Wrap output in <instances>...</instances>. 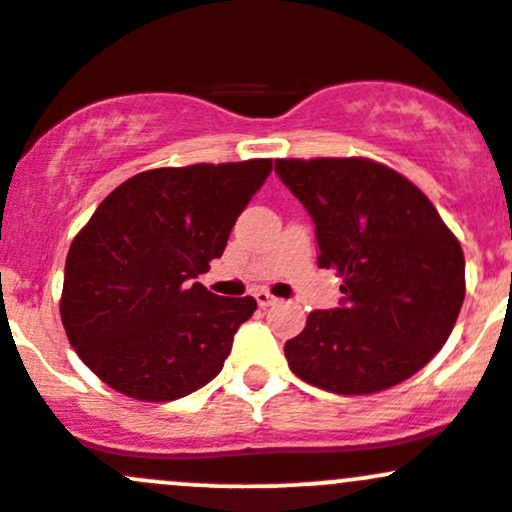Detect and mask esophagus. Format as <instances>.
Returning <instances> with one entry per match:
<instances>
[{
    "mask_svg": "<svg viewBox=\"0 0 512 512\" xmlns=\"http://www.w3.org/2000/svg\"><path fill=\"white\" fill-rule=\"evenodd\" d=\"M255 299H257V304H260L262 309H265V307H275V304L280 302V299L272 297V294L265 292V289H260V292H255Z\"/></svg>",
    "mask_w": 512,
    "mask_h": 512,
    "instance_id": "1",
    "label": "esophagus"
}]
</instances>
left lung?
<instances>
[{
	"label": "left lung",
	"instance_id": "8db88e82",
	"mask_svg": "<svg viewBox=\"0 0 512 512\" xmlns=\"http://www.w3.org/2000/svg\"><path fill=\"white\" fill-rule=\"evenodd\" d=\"M275 170L312 215L317 265L342 277L344 294L285 344L289 369L344 396L414 376L461 312V242L411 180L369 158H282Z\"/></svg>",
	"mask_w": 512,
	"mask_h": 512
}]
</instances>
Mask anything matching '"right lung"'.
Wrapping results in <instances>:
<instances>
[{
	"label": "right lung",
	"mask_w": 512,
	"mask_h": 512,
	"mask_svg": "<svg viewBox=\"0 0 512 512\" xmlns=\"http://www.w3.org/2000/svg\"><path fill=\"white\" fill-rule=\"evenodd\" d=\"M272 160L156 168L118 185L66 255L61 322L111 389L175 401L213 381L252 297H218L195 277L223 255Z\"/></svg>",
	"instance_id": "1"
}]
</instances>
